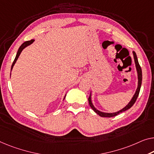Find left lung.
<instances>
[{
  "instance_id": "obj_1",
  "label": "left lung",
  "mask_w": 154,
  "mask_h": 154,
  "mask_svg": "<svg viewBox=\"0 0 154 154\" xmlns=\"http://www.w3.org/2000/svg\"><path fill=\"white\" fill-rule=\"evenodd\" d=\"M133 54H134V60H135V63H136V69H137V77H138V86H137V90L136 91V93H135V95H134V97H133L131 100L130 101V102L128 103V104L125 108H124V109H122V110H120V111H119L118 112H116V113H103V112H101V111H98V110L96 109L94 107L93 104H92L91 95H90V96H89V97H88L89 105H90V106L92 108V109H93L96 113L99 115L100 116L104 117V118H111V117H114V116H117V115L120 114V113H122V112L127 111V110H128V109H129L130 108L135 104V102H136L137 98V97H138L140 90V87H141V84H142V79H143V75H142V69H141L140 66V64L138 63V61H137V55L136 54V52L134 51V52H133Z\"/></svg>"
}]
</instances>
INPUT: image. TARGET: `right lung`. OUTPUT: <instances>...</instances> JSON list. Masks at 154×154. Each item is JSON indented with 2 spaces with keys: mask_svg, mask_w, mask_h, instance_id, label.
Masks as SVG:
<instances>
[{
  "mask_svg": "<svg viewBox=\"0 0 154 154\" xmlns=\"http://www.w3.org/2000/svg\"><path fill=\"white\" fill-rule=\"evenodd\" d=\"M34 39H32V40H30V41H26V42H24L23 43V44L20 45V48H18V52H17V56H16V57H15V59H14V61H13V63H12V65H11V69H12V68H13V66H14V65L15 64V63H16V61H17V60L18 59V57H19V55H20V52H22V50L24 49L26 47H27V45H30L31 43H32L33 42H34ZM64 99H65V97H64Z\"/></svg>",
  "mask_w": 154,
  "mask_h": 154,
  "instance_id": "1",
  "label": "right lung"
}]
</instances>
